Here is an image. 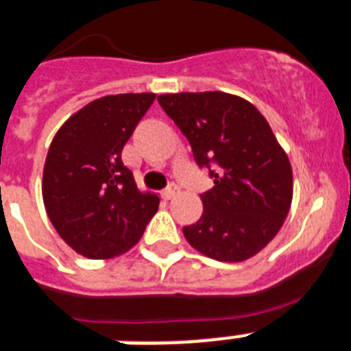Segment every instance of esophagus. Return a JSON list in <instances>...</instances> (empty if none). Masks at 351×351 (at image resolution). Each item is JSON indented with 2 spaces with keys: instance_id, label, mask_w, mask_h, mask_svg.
Returning <instances> with one entry per match:
<instances>
[{
  "instance_id": "1",
  "label": "esophagus",
  "mask_w": 351,
  "mask_h": 351,
  "mask_svg": "<svg viewBox=\"0 0 351 351\" xmlns=\"http://www.w3.org/2000/svg\"><path fill=\"white\" fill-rule=\"evenodd\" d=\"M176 193H178V185H175V184L169 185V187H166V189H164V196H166V198H173Z\"/></svg>"
}]
</instances>
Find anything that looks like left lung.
Instances as JSON below:
<instances>
[{"mask_svg": "<svg viewBox=\"0 0 351 351\" xmlns=\"http://www.w3.org/2000/svg\"><path fill=\"white\" fill-rule=\"evenodd\" d=\"M215 180L185 240L218 261H243L267 247L292 202V167L269 122L249 101L223 92L158 95Z\"/></svg>", "mask_w": 351, "mask_h": 351, "instance_id": "left-lung-1", "label": "left lung"}]
</instances>
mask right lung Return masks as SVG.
<instances>
[{
  "label": "right lung",
  "instance_id": "add662e5",
  "mask_svg": "<svg viewBox=\"0 0 351 351\" xmlns=\"http://www.w3.org/2000/svg\"><path fill=\"white\" fill-rule=\"evenodd\" d=\"M155 93H119L90 102L53 136L43 171V200L62 240L90 259L130 250L158 209L122 162V147Z\"/></svg>",
  "mask_w": 351,
  "mask_h": 351
}]
</instances>
